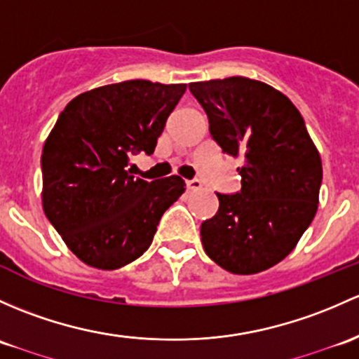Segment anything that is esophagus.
Returning a JSON list of instances; mask_svg holds the SVG:
<instances>
[{
	"label": "esophagus",
	"mask_w": 359,
	"mask_h": 359,
	"mask_svg": "<svg viewBox=\"0 0 359 359\" xmlns=\"http://www.w3.org/2000/svg\"><path fill=\"white\" fill-rule=\"evenodd\" d=\"M186 186L189 191H199L203 187V184H201V180L192 179V180H186Z\"/></svg>",
	"instance_id": "obj_1"
}]
</instances>
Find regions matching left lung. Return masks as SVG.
<instances>
[{
  "mask_svg": "<svg viewBox=\"0 0 359 359\" xmlns=\"http://www.w3.org/2000/svg\"><path fill=\"white\" fill-rule=\"evenodd\" d=\"M210 134L225 154L243 158L241 191L217 194V215L201 224L206 255L237 275L285 258L318 208L322 160L299 110L280 90L248 77L192 82Z\"/></svg>",
  "mask_w": 359,
  "mask_h": 359,
  "instance_id": "8db88e82",
  "label": "left lung"
}]
</instances>
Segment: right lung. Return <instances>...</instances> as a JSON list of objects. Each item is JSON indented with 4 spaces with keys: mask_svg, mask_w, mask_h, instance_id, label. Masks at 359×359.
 Here are the masks:
<instances>
[{
    "mask_svg": "<svg viewBox=\"0 0 359 359\" xmlns=\"http://www.w3.org/2000/svg\"><path fill=\"white\" fill-rule=\"evenodd\" d=\"M186 84L126 81L79 94L43 148V208L86 265L116 270L153 243L161 215L186 191L179 175L137 179L129 154H153Z\"/></svg>",
    "mask_w": 359,
    "mask_h": 359,
    "instance_id": "obj_1",
    "label": "right lung"
}]
</instances>
